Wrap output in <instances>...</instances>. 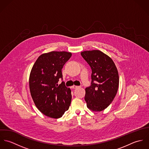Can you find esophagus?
<instances>
[{"mask_svg":"<svg viewBox=\"0 0 149 149\" xmlns=\"http://www.w3.org/2000/svg\"><path fill=\"white\" fill-rule=\"evenodd\" d=\"M79 86H77V85H73L72 86V88H73V89H76V88H79Z\"/></svg>","mask_w":149,"mask_h":149,"instance_id":"34e87169","label":"esophagus"}]
</instances>
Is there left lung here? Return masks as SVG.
I'll return each mask as SVG.
<instances>
[{"label":"left lung","mask_w":149,"mask_h":149,"mask_svg":"<svg viewBox=\"0 0 149 149\" xmlns=\"http://www.w3.org/2000/svg\"><path fill=\"white\" fill-rule=\"evenodd\" d=\"M81 55L92 69L91 84L85 88L87 107L93 111H102L109 106L117 93V68L112 60L100 50L84 51Z\"/></svg>","instance_id":"1"}]
</instances>
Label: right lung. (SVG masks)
<instances>
[{"mask_svg":"<svg viewBox=\"0 0 149 149\" xmlns=\"http://www.w3.org/2000/svg\"><path fill=\"white\" fill-rule=\"evenodd\" d=\"M72 53L51 52L41 55L34 64L29 78V86L33 100L45 115L60 118L70 106L71 90L63 80L62 69Z\"/></svg>","mask_w":149,"mask_h":149,"instance_id":"add662e5","label":"right lung"}]
</instances>
